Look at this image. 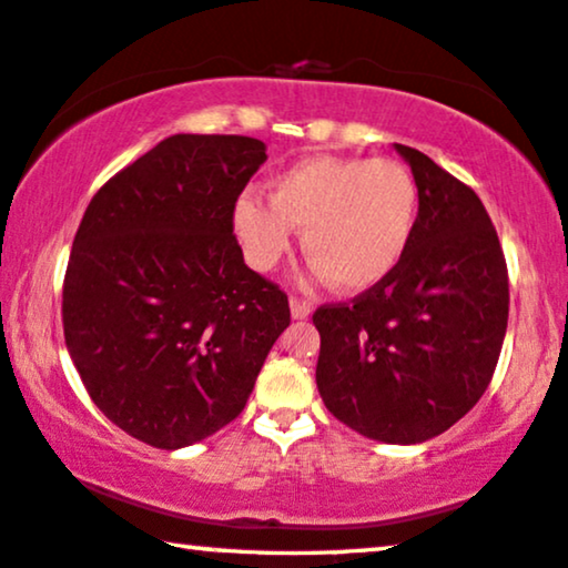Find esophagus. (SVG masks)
Returning a JSON list of instances; mask_svg holds the SVG:
<instances>
[{
  "mask_svg": "<svg viewBox=\"0 0 568 568\" xmlns=\"http://www.w3.org/2000/svg\"><path fill=\"white\" fill-rule=\"evenodd\" d=\"M308 314H312V304H306V301H301V298H291V316H293V320H306Z\"/></svg>",
  "mask_w": 568,
  "mask_h": 568,
  "instance_id": "esophagus-1",
  "label": "esophagus"
}]
</instances>
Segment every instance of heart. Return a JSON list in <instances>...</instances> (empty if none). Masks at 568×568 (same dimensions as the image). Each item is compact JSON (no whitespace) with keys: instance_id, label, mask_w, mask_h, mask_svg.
Wrapping results in <instances>:
<instances>
[{"instance_id":"b5f03b06","label":"heart","mask_w":568,"mask_h":568,"mask_svg":"<svg viewBox=\"0 0 568 568\" xmlns=\"http://www.w3.org/2000/svg\"><path fill=\"white\" fill-rule=\"evenodd\" d=\"M418 186L387 158L312 155L270 181V200L246 189L231 213L241 254L256 272L275 270L301 233L314 275L343 293L382 285L413 244Z\"/></svg>"}]
</instances>
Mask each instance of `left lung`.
<instances>
[{
	"mask_svg": "<svg viewBox=\"0 0 568 568\" xmlns=\"http://www.w3.org/2000/svg\"><path fill=\"white\" fill-rule=\"evenodd\" d=\"M418 186L405 260L353 304L316 308V387L347 428L384 444L428 442L488 389L509 320V275L478 194L397 145Z\"/></svg>",
	"mask_w": 568,
	"mask_h": 568,
	"instance_id": "obj_1",
	"label": "left lung"
}]
</instances>
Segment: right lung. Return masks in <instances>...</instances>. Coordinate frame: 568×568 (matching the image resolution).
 Listing matches in <instances>:
<instances>
[{"label":"right lung","instance_id":"1","mask_svg":"<svg viewBox=\"0 0 568 568\" xmlns=\"http://www.w3.org/2000/svg\"><path fill=\"white\" fill-rule=\"evenodd\" d=\"M267 145L173 134L105 181L67 264L64 343L113 426L181 449L236 418L288 296L244 264L231 213Z\"/></svg>","mask_w":568,"mask_h":568}]
</instances>
